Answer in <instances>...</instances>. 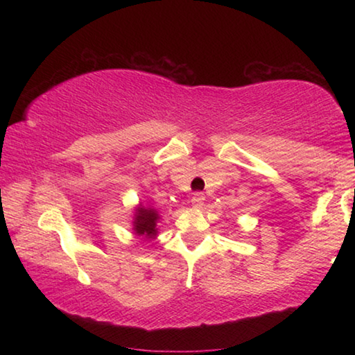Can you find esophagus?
Returning <instances> with one entry per match:
<instances>
[{
    "instance_id": "esophagus-1",
    "label": "esophagus",
    "mask_w": 355,
    "mask_h": 355,
    "mask_svg": "<svg viewBox=\"0 0 355 355\" xmlns=\"http://www.w3.org/2000/svg\"><path fill=\"white\" fill-rule=\"evenodd\" d=\"M203 202H205V196H203L202 192H197V194L192 196V199H191V203L194 208H202Z\"/></svg>"
}]
</instances>
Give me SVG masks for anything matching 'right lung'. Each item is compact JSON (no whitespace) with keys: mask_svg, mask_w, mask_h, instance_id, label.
Returning a JSON list of instances; mask_svg holds the SVG:
<instances>
[{"mask_svg":"<svg viewBox=\"0 0 355 355\" xmlns=\"http://www.w3.org/2000/svg\"><path fill=\"white\" fill-rule=\"evenodd\" d=\"M159 220V214L152 207L139 205L136 208L135 220H133V230L135 235L144 236L146 239H153L158 235V228H156V222Z\"/></svg>","mask_w":355,"mask_h":355,"instance_id":"obj_1","label":"right lung"}]
</instances>
